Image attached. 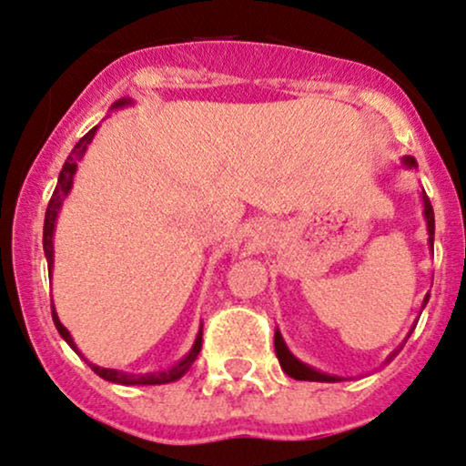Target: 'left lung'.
Masks as SVG:
<instances>
[{
  "label": "left lung",
  "mask_w": 466,
  "mask_h": 466,
  "mask_svg": "<svg viewBox=\"0 0 466 466\" xmlns=\"http://www.w3.org/2000/svg\"><path fill=\"white\" fill-rule=\"evenodd\" d=\"M402 165H404L406 169H415L417 167V161H415L413 157H402ZM421 202H423V217H426V228H428V245H430V249H432V245H434V210H432V204H430V199L426 196V191H421ZM428 299H430V294H426V297H423L421 309L426 308ZM410 333H413V329H410ZM406 338H409V335H406ZM398 350L391 352V355L387 357V363H390L391 359L398 355ZM275 355H277V359H279L281 370H284V372L290 376V379L316 380V382H338V380H341L339 376L325 374V372H320V370L311 368V365H308V363L299 361V359L290 352V349H288V346H286V341H284V338H281L279 329H277V331H275Z\"/></svg>",
  "instance_id": "obj_1"
}]
</instances>
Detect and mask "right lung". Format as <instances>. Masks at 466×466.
Segmentation results:
<instances>
[{
    "label": "right lung",
    "instance_id": "add662e5",
    "mask_svg": "<svg viewBox=\"0 0 466 466\" xmlns=\"http://www.w3.org/2000/svg\"><path fill=\"white\" fill-rule=\"evenodd\" d=\"M127 105H133L131 98H120V101H116L111 105V109H120V107H127ZM98 127H94L92 131H87L84 137L75 144V148L70 150V155L66 161L62 165V172H60V178H57V185H56V191H53V196L49 199V206H46V213H45V229H43V247H45V258H46V267H49V277H51V270H53V232H56V221H57V213H60L64 199L73 189V180H75V174H76V165H79L81 158H84L86 150L90 148L94 135H96ZM51 316H53V322H56V329L57 333L62 335L64 341L73 349L76 355L81 359H86L81 355L79 349H76L73 335L68 333V329L62 325L60 318H57V311L56 308H51ZM199 350H202V325H199V331L196 335V341H193L191 350L187 352L185 357L180 359V361H176L172 368L167 370H158V372H146V374H131V372H122V370H111V368H101V365H94L86 359V363L90 365L94 370V374H98L101 379L109 380V382H117V385H165V382H174L178 380L180 376H185L189 372V368L196 361Z\"/></svg>",
    "mask_w": 466,
    "mask_h": 466
}]
</instances>
